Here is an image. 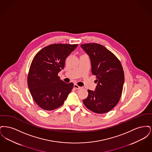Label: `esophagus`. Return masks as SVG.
<instances>
[{
    "label": "esophagus",
    "instance_id": "esophagus-1",
    "mask_svg": "<svg viewBox=\"0 0 152 152\" xmlns=\"http://www.w3.org/2000/svg\"><path fill=\"white\" fill-rule=\"evenodd\" d=\"M74 88H75V89H81V87H79L78 85H77V84H74Z\"/></svg>",
    "mask_w": 152,
    "mask_h": 152
}]
</instances>
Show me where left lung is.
Masks as SVG:
<instances>
[{
  "instance_id": "8db88e82",
  "label": "left lung",
  "mask_w": 152,
  "mask_h": 152,
  "mask_svg": "<svg viewBox=\"0 0 152 152\" xmlns=\"http://www.w3.org/2000/svg\"><path fill=\"white\" fill-rule=\"evenodd\" d=\"M89 55L92 73L96 76L95 91L88 90V96L83 103L93 112H108L120 101L124 83V72L120 61L104 46L97 43L81 45Z\"/></svg>"
}]
</instances>
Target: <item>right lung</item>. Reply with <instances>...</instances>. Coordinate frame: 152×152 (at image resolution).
<instances>
[{"label": "right lung", "mask_w": 152, "mask_h": 152, "mask_svg": "<svg viewBox=\"0 0 152 152\" xmlns=\"http://www.w3.org/2000/svg\"><path fill=\"white\" fill-rule=\"evenodd\" d=\"M78 44H53L36 53L30 65L27 84L34 100L41 108L52 110L61 107L71 92L72 83H65L58 73L66 58Z\"/></svg>", "instance_id": "1"}]
</instances>
